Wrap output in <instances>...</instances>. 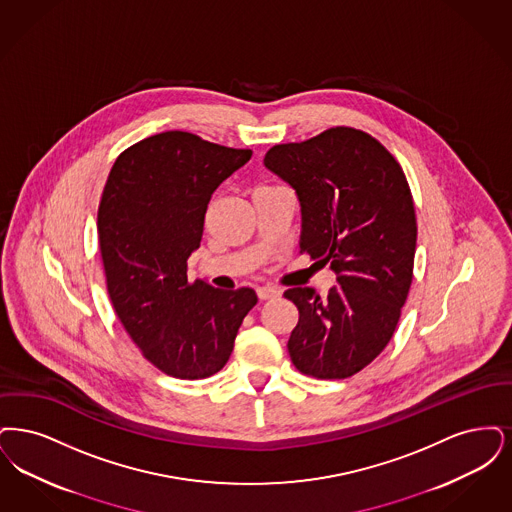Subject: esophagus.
Masks as SVG:
<instances>
[{
	"mask_svg": "<svg viewBox=\"0 0 512 512\" xmlns=\"http://www.w3.org/2000/svg\"><path fill=\"white\" fill-rule=\"evenodd\" d=\"M256 292H258L260 300H269V298H275L281 294V290L275 289V287H260Z\"/></svg>",
	"mask_w": 512,
	"mask_h": 512,
	"instance_id": "obj_1",
	"label": "esophagus"
}]
</instances>
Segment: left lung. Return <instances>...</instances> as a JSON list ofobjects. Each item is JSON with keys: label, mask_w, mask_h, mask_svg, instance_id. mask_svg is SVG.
<instances>
[{"label": "left lung", "mask_w": 512, "mask_h": 512, "mask_svg": "<svg viewBox=\"0 0 512 512\" xmlns=\"http://www.w3.org/2000/svg\"><path fill=\"white\" fill-rule=\"evenodd\" d=\"M264 164L296 191L300 250L331 264L338 283L327 296L285 290L300 313L290 359L304 375L352 377L390 342L413 281L417 220L405 174L375 137L342 126L275 145Z\"/></svg>", "instance_id": "8db88e82"}]
</instances>
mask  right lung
I'll return each instance as SVG.
<instances>
[{
	"mask_svg": "<svg viewBox=\"0 0 512 512\" xmlns=\"http://www.w3.org/2000/svg\"><path fill=\"white\" fill-rule=\"evenodd\" d=\"M250 149L164 132L116 158L97 214L99 248L114 312L156 369L195 380L218 373L258 296L187 279L204 214L220 183Z\"/></svg>",
	"mask_w": 512,
	"mask_h": 512,
	"instance_id": "1",
	"label": "right lung"
}]
</instances>
